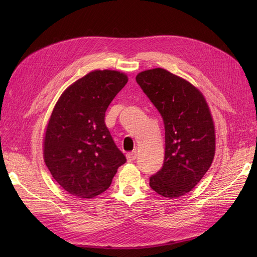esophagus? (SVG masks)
I'll use <instances>...</instances> for the list:
<instances>
[{"label":"esophagus","mask_w":257,"mask_h":257,"mask_svg":"<svg viewBox=\"0 0 257 257\" xmlns=\"http://www.w3.org/2000/svg\"><path fill=\"white\" fill-rule=\"evenodd\" d=\"M136 158H137V152H136V151H132V152H128V153L126 154V159H127L128 162L135 161Z\"/></svg>","instance_id":"1"}]
</instances>
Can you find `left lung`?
<instances>
[{
	"mask_svg": "<svg viewBox=\"0 0 257 257\" xmlns=\"http://www.w3.org/2000/svg\"><path fill=\"white\" fill-rule=\"evenodd\" d=\"M136 81L161 113L165 127L164 164L150 177L160 195L175 198L189 193L211 166L214 124L203 94L166 69L139 73Z\"/></svg>",
	"mask_w": 257,
	"mask_h": 257,
	"instance_id": "1",
	"label": "left lung"
}]
</instances>
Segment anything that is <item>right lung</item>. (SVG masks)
Here are the masks:
<instances>
[{"mask_svg": "<svg viewBox=\"0 0 257 257\" xmlns=\"http://www.w3.org/2000/svg\"><path fill=\"white\" fill-rule=\"evenodd\" d=\"M126 82L120 72H91L69 85L54 106L44 160L54 180L74 196L99 195L126 162L105 124L108 106Z\"/></svg>", "mask_w": 257, "mask_h": 257, "instance_id": "add662e5", "label": "right lung"}]
</instances>
